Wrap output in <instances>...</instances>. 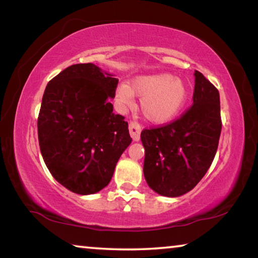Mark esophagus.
Wrapping results in <instances>:
<instances>
[{
	"instance_id": "obj_1",
	"label": "esophagus",
	"mask_w": 258,
	"mask_h": 258,
	"mask_svg": "<svg viewBox=\"0 0 258 258\" xmlns=\"http://www.w3.org/2000/svg\"><path fill=\"white\" fill-rule=\"evenodd\" d=\"M128 130L131 137L133 138L134 141H139L140 134H141V125H140L137 120H131L128 124Z\"/></svg>"
}]
</instances>
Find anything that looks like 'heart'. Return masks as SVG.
Returning <instances> with one entry per match:
<instances>
[{
	"label": "heart",
	"mask_w": 258,
	"mask_h": 258,
	"mask_svg": "<svg viewBox=\"0 0 258 258\" xmlns=\"http://www.w3.org/2000/svg\"><path fill=\"white\" fill-rule=\"evenodd\" d=\"M133 95L141 97L140 108L146 118L160 124L173 119L182 110L189 97V89L184 81L161 73L140 76L130 85L117 87L116 99L123 106L132 104Z\"/></svg>",
	"instance_id": "b5f03b06"
}]
</instances>
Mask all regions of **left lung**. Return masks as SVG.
I'll use <instances>...</instances> for the list:
<instances>
[{"label": "left lung", "instance_id": "left-lung-1", "mask_svg": "<svg viewBox=\"0 0 258 258\" xmlns=\"http://www.w3.org/2000/svg\"><path fill=\"white\" fill-rule=\"evenodd\" d=\"M194 103L178 118L145 128L146 181L166 197H180L198 184L216 155L222 130L220 93L202 73L195 71Z\"/></svg>", "mask_w": 258, "mask_h": 258}]
</instances>
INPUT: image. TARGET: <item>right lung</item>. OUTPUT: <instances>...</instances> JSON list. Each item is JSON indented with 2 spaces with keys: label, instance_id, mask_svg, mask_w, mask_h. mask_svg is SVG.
I'll return each instance as SVG.
<instances>
[{
  "label": "right lung",
  "instance_id": "obj_1",
  "mask_svg": "<svg viewBox=\"0 0 258 258\" xmlns=\"http://www.w3.org/2000/svg\"><path fill=\"white\" fill-rule=\"evenodd\" d=\"M118 80L93 63L68 67L47 83L37 118L43 159L56 181L78 195L110 182L132 142L125 117L112 112Z\"/></svg>",
  "mask_w": 258,
  "mask_h": 258
}]
</instances>
